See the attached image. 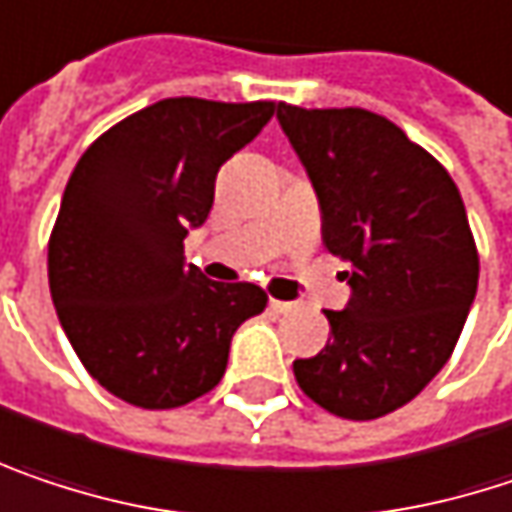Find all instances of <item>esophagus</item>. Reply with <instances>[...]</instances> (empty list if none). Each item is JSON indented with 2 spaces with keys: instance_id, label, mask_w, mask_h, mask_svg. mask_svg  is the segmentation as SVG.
<instances>
[{
  "instance_id": "esophagus-1",
  "label": "esophagus",
  "mask_w": 512,
  "mask_h": 512,
  "mask_svg": "<svg viewBox=\"0 0 512 512\" xmlns=\"http://www.w3.org/2000/svg\"><path fill=\"white\" fill-rule=\"evenodd\" d=\"M269 307H272L275 313H287V310H293V302H281V299H272V296H269Z\"/></svg>"
}]
</instances>
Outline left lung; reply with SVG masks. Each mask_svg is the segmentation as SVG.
<instances>
[{"label":"left lung","mask_w":512,"mask_h":512,"mask_svg":"<svg viewBox=\"0 0 512 512\" xmlns=\"http://www.w3.org/2000/svg\"><path fill=\"white\" fill-rule=\"evenodd\" d=\"M278 119L313 181L322 243L351 263L331 337L296 360L302 393L366 422L422 393L460 340L478 293V246L448 169L395 122L363 108H296Z\"/></svg>","instance_id":"8db88e82"}]
</instances>
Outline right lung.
<instances>
[{
  "instance_id": "obj_1",
  "label": "right lung",
  "mask_w": 512,
  "mask_h": 512,
  "mask_svg": "<svg viewBox=\"0 0 512 512\" xmlns=\"http://www.w3.org/2000/svg\"><path fill=\"white\" fill-rule=\"evenodd\" d=\"M275 108L161 99L96 137L72 169L49 234V293L84 369L134 407L210 393L234 331L266 307L257 284L184 266V237L208 219L219 166Z\"/></svg>"
}]
</instances>
